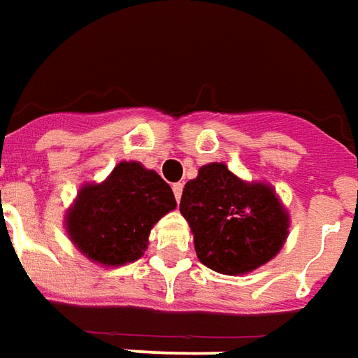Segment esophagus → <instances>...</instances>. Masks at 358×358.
<instances>
[{
  "mask_svg": "<svg viewBox=\"0 0 358 358\" xmlns=\"http://www.w3.org/2000/svg\"><path fill=\"white\" fill-rule=\"evenodd\" d=\"M182 189H184V184H182V182H176V184H172V192H174V197H176V201H180V197H182Z\"/></svg>",
  "mask_w": 358,
  "mask_h": 358,
  "instance_id": "esophagus-1",
  "label": "esophagus"
}]
</instances>
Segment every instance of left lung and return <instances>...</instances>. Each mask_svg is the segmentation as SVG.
<instances>
[{
    "instance_id": "1",
    "label": "left lung",
    "mask_w": 358,
    "mask_h": 358,
    "mask_svg": "<svg viewBox=\"0 0 358 358\" xmlns=\"http://www.w3.org/2000/svg\"><path fill=\"white\" fill-rule=\"evenodd\" d=\"M195 253L220 274H245L268 263L287 236V215L272 187L245 184L222 163L199 169L180 199Z\"/></svg>"
}]
</instances>
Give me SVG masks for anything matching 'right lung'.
<instances>
[{
  "instance_id": "right-lung-1",
  "label": "right lung",
  "mask_w": 358,
  "mask_h": 358,
  "mask_svg": "<svg viewBox=\"0 0 358 358\" xmlns=\"http://www.w3.org/2000/svg\"><path fill=\"white\" fill-rule=\"evenodd\" d=\"M176 207L171 186L140 163H120L103 184L84 186L66 215L74 245L105 266L138 261L157 220Z\"/></svg>"
}]
</instances>
